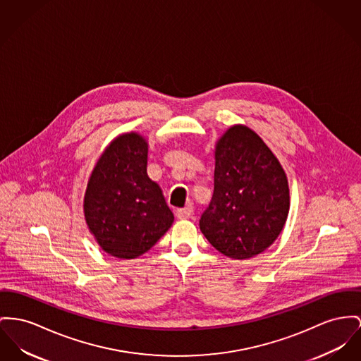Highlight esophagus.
<instances>
[{
	"mask_svg": "<svg viewBox=\"0 0 361 361\" xmlns=\"http://www.w3.org/2000/svg\"><path fill=\"white\" fill-rule=\"evenodd\" d=\"M192 214H194V208H192V205H188V207L176 211V217L178 219H190L192 216Z\"/></svg>",
	"mask_w": 361,
	"mask_h": 361,
	"instance_id": "1",
	"label": "esophagus"
}]
</instances>
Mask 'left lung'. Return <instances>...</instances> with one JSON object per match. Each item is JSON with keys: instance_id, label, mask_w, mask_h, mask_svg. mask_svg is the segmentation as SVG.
Masks as SVG:
<instances>
[{"instance_id": "8db88e82", "label": "left lung", "mask_w": 361, "mask_h": 361, "mask_svg": "<svg viewBox=\"0 0 361 361\" xmlns=\"http://www.w3.org/2000/svg\"><path fill=\"white\" fill-rule=\"evenodd\" d=\"M214 195L200 230L221 255L245 260L269 247L290 208L286 172L264 141L234 124L215 145Z\"/></svg>"}]
</instances>
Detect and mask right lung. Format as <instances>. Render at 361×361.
I'll return each instance as SVG.
<instances>
[{"label": "right lung", "mask_w": 361, "mask_h": 361, "mask_svg": "<svg viewBox=\"0 0 361 361\" xmlns=\"http://www.w3.org/2000/svg\"><path fill=\"white\" fill-rule=\"evenodd\" d=\"M147 149L138 133L118 135L87 180L86 224L99 247L116 259L142 256L173 223L160 186L147 176Z\"/></svg>", "instance_id": "1"}]
</instances>
